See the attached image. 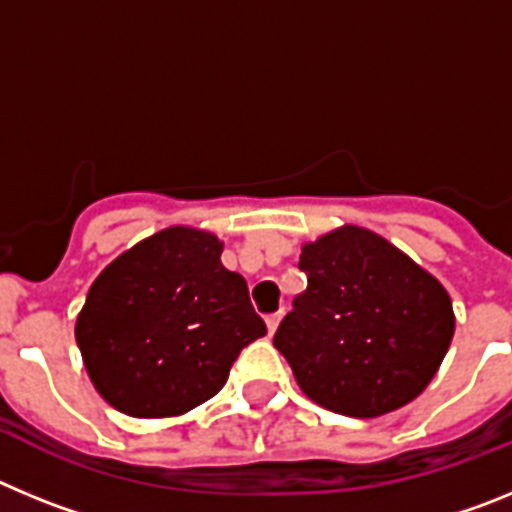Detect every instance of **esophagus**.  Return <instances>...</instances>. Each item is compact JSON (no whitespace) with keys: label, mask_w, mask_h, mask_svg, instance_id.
Returning <instances> with one entry per match:
<instances>
[{"label":"esophagus","mask_w":512,"mask_h":512,"mask_svg":"<svg viewBox=\"0 0 512 512\" xmlns=\"http://www.w3.org/2000/svg\"><path fill=\"white\" fill-rule=\"evenodd\" d=\"M282 318H284V310L271 312V315H266V328H269V333H274V330L279 328V323H282Z\"/></svg>","instance_id":"1"}]
</instances>
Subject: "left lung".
I'll return each mask as SVG.
<instances>
[{
    "label": "left lung",
    "mask_w": 512,
    "mask_h": 512,
    "mask_svg": "<svg viewBox=\"0 0 512 512\" xmlns=\"http://www.w3.org/2000/svg\"><path fill=\"white\" fill-rule=\"evenodd\" d=\"M307 289L279 323L274 346L310 400L351 418L408 405L438 372L454 336L446 289L364 228L302 248Z\"/></svg>",
    "instance_id": "1"
}]
</instances>
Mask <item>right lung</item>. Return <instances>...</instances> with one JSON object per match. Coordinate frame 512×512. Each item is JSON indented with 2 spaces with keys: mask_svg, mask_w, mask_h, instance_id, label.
Returning <instances> with one entry per match:
<instances>
[{
  "mask_svg": "<svg viewBox=\"0 0 512 512\" xmlns=\"http://www.w3.org/2000/svg\"><path fill=\"white\" fill-rule=\"evenodd\" d=\"M205 230L166 228L122 253L89 289L76 343L99 395L133 418H166L220 392L266 333L241 274Z\"/></svg>",
  "mask_w": 512,
  "mask_h": 512,
  "instance_id": "1",
  "label": "right lung"
}]
</instances>
